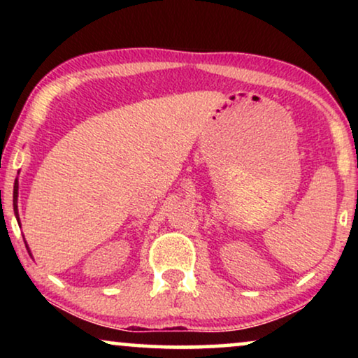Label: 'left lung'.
Masks as SVG:
<instances>
[{"label":"left lung","mask_w":358,"mask_h":358,"mask_svg":"<svg viewBox=\"0 0 358 358\" xmlns=\"http://www.w3.org/2000/svg\"><path fill=\"white\" fill-rule=\"evenodd\" d=\"M357 166H358V164H357ZM357 197H358V192H357Z\"/></svg>","instance_id":"left-lung-1"}]
</instances>
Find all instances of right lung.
Instances as JSON below:
<instances>
[{
	"label": "right lung",
	"mask_w": 358,
	"mask_h": 358,
	"mask_svg": "<svg viewBox=\"0 0 358 358\" xmlns=\"http://www.w3.org/2000/svg\"><path fill=\"white\" fill-rule=\"evenodd\" d=\"M17 174H19V173H17ZM17 190H19V182H17V178H16V180H14L13 207H14V215H16V218H17V223H19V212H17ZM24 243H26V239H24ZM26 248H27V244H26ZM27 252H29V256L32 257V254H31V251H29V248H27Z\"/></svg>",
	"instance_id": "add662e5"
}]
</instances>
